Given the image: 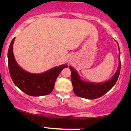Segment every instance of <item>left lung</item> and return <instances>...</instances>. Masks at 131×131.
Segmentation results:
<instances>
[{"label": "left lung", "instance_id": "left-lung-1", "mask_svg": "<svg viewBox=\"0 0 131 131\" xmlns=\"http://www.w3.org/2000/svg\"><path fill=\"white\" fill-rule=\"evenodd\" d=\"M118 51H119V54H118L119 64L117 71L110 80L104 82L94 83L84 81L80 79L79 73L73 67L70 66L69 68L71 70V80L73 85V92L77 96L85 99L94 100L103 96L114 86L118 80L120 75V71H121V63L119 46H118Z\"/></svg>", "mask_w": 131, "mask_h": 131}]
</instances>
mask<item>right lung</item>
I'll return each instance as SVG.
<instances>
[{
    "instance_id": "add662e5",
    "label": "right lung",
    "mask_w": 131,
    "mask_h": 131,
    "mask_svg": "<svg viewBox=\"0 0 131 131\" xmlns=\"http://www.w3.org/2000/svg\"><path fill=\"white\" fill-rule=\"evenodd\" d=\"M14 39L15 38L10 42L7 53L9 73L14 84L30 96H40L50 94L53 90L59 73L68 66L62 64L42 73L26 72L18 65L14 58L13 51Z\"/></svg>"
}]
</instances>
